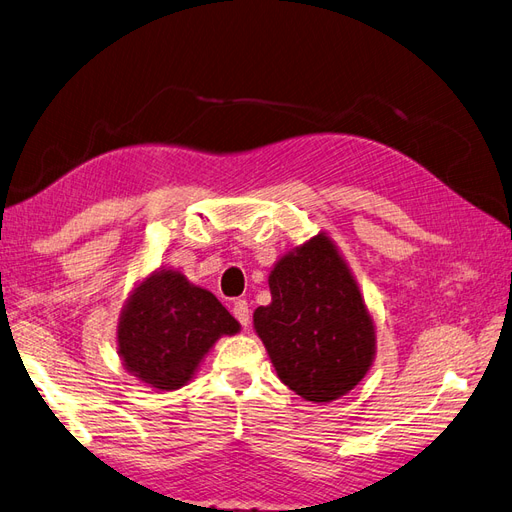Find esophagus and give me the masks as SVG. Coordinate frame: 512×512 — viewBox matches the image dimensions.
Listing matches in <instances>:
<instances>
[{
  "label": "esophagus",
  "mask_w": 512,
  "mask_h": 512,
  "mask_svg": "<svg viewBox=\"0 0 512 512\" xmlns=\"http://www.w3.org/2000/svg\"><path fill=\"white\" fill-rule=\"evenodd\" d=\"M232 316H235L245 329L250 327V307H247L245 299H237L235 303H232Z\"/></svg>",
  "instance_id": "1"
}]
</instances>
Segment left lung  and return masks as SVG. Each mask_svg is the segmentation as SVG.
Masks as SVG:
<instances>
[{"label":"left lung","mask_w":512,"mask_h":512,"mask_svg":"<svg viewBox=\"0 0 512 512\" xmlns=\"http://www.w3.org/2000/svg\"><path fill=\"white\" fill-rule=\"evenodd\" d=\"M271 303L254 331L290 391L327 404L348 395L376 359V322L327 232L292 247L269 273Z\"/></svg>","instance_id":"left-lung-1"}]
</instances>
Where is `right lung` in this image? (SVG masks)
Masks as SVG:
<instances>
[{
  "label": "right lung",
  "instance_id": "1",
  "mask_svg": "<svg viewBox=\"0 0 512 512\" xmlns=\"http://www.w3.org/2000/svg\"><path fill=\"white\" fill-rule=\"evenodd\" d=\"M239 331L213 292L177 269H156L134 284L121 307L117 354L123 369L149 389L177 391L220 337Z\"/></svg>",
  "mask_w": 512,
  "mask_h": 512
}]
</instances>
